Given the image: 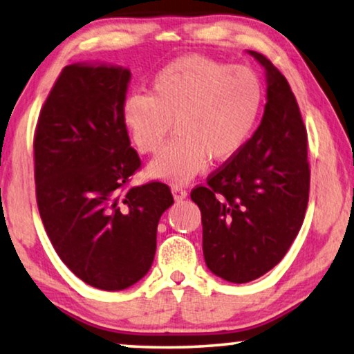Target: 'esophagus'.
Instances as JSON below:
<instances>
[{
	"label": "esophagus",
	"instance_id": "esophagus-1",
	"mask_svg": "<svg viewBox=\"0 0 354 354\" xmlns=\"http://www.w3.org/2000/svg\"><path fill=\"white\" fill-rule=\"evenodd\" d=\"M172 195H174V198H176V201H180V200H183V198H187L188 192L180 185H174L172 187Z\"/></svg>",
	"mask_w": 354,
	"mask_h": 354
}]
</instances>
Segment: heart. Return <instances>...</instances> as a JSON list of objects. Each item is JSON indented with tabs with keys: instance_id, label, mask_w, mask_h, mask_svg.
Returning a JSON list of instances; mask_svg holds the SVG:
<instances>
[{
	"instance_id": "heart-1",
	"label": "heart",
	"mask_w": 354,
	"mask_h": 354,
	"mask_svg": "<svg viewBox=\"0 0 354 354\" xmlns=\"http://www.w3.org/2000/svg\"><path fill=\"white\" fill-rule=\"evenodd\" d=\"M266 91L253 69L190 55L169 62L151 93L133 91L122 122L140 153L158 154L176 125L177 137L148 167L159 180L187 183L212 161H229L253 137Z\"/></svg>"
}]
</instances>
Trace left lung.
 Wrapping results in <instances>:
<instances>
[{
    "instance_id": "1",
    "label": "left lung",
    "mask_w": 354,
    "mask_h": 354,
    "mask_svg": "<svg viewBox=\"0 0 354 354\" xmlns=\"http://www.w3.org/2000/svg\"><path fill=\"white\" fill-rule=\"evenodd\" d=\"M268 103L259 127L235 158L192 190L201 211L203 254L217 277L246 283L277 266L301 229L311 169L308 132L288 82L261 53Z\"/></svg>"
}]
</instances>
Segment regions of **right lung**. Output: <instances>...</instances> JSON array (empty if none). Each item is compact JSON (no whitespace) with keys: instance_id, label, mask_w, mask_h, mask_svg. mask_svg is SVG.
<instances>
[{"instance_id":"1","label":"right lung","mask_w":354,"mask_h":354,"mask_svg":"<svg viewBox=\"0 0 354 354\" xmlns=\"http://www.w3.org/2000/svg\"><path fill=\"white\" fill-rule=\"evenodd\" d=\"M130 71L71 64L61 71L33 135L40 217L62 263L91 287L115 292L151 268L171 188L129 187L142 167L122 122Z\"/></svg>"}]
</instances>
